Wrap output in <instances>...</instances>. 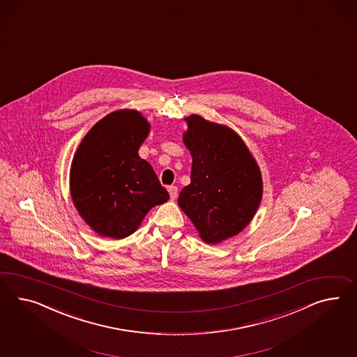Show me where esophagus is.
I'll list each match as a JSON object with an SVG mask.
<instances>
[{
	"mask_svg": "<svg viewBox=\"0 0 357 357\" xmlns=\"http://www.w3.org/2000/svg\"><path fill=\"white\" fill-rule=\"evenodd\" d=\"M167 191L170 193V199L175 200L178 196V188L175 185H170V187H167Z\"/></svg>",
	"mask_w": 357,
	"mask_h": 357,
	"instance_id": "1",
	"label": "esophagus"
}]
</instances>
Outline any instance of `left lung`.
<instances>
[{
    "instance_id": "1",
    "label": "left lung",
    "mask_w": 357,
    "mask_h": 357,
    "mask_svg": "<svg viewBox=\"0 0 357 357\" xmlns=\"http://www.w3.org/2000/svg\"><path fill=\"white\" fill-rule=\"evenodd\" d=\"M183 143L192 155L191 183L178 204L199 236L217 244L243 231L260 206L262 176L241 135L229 126L192 114Z\"/></svg>"
}]
</instances>
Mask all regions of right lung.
I'll return each instance as SVG.
<instances>
[{"instance_id": "add662e5", "label": "right lung", "mask_w": 357, "mask_h": 357, "mask_svg": "<svg viewBox=\"0 0 357 357\" xmlns=\"http://www.w3.org/2000/svg\"><path fill=\"white\" fill-rule=\"evenodd\" d=\"M151 123L135 109L100 119L74 154L70 195L83 221L97 235L123 239L148 212L170 199L153 167L139 155Z\"/></svg>"}]
</instances>
